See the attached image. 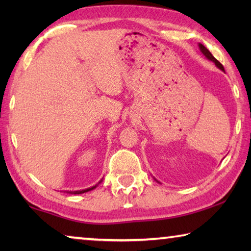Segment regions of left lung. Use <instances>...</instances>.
<instances>
[{
	"label": "left lung",
	"instance_id": "8db88e82",
	"mask_svg": "<svg viewBox=\"0 0 251 251\" xmlns=\"http://www.w3.org/2000/svg\"><path fill=\"white\" fill-rule=\"evenodd\" d=\"M199 48H201V50L202 52V54L205 55V56H206L208 59H210V61L214 62L215 64H216V66L219 67V69L222 70V71H224V66H223L222 63H220L219 61H217V59H216L214 56H212V54L205 48V46H203L202 44H199Z\"/></svg>",
	"mask_w": 251,
	"mask_h": 251
}]
</instances>
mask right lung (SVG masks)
I'll return each instance as SVG.
<instances>
[{
  "label": "right lung",
  "mask_w": 251,
  "mask_h": 251,
  "mask_svg": "<svg viewBox=\"0 0 251 251\" xmlns=\"http://www.w3.org/2000/svg\"><path fill=\"white\" fill-rule=\"evenodd\" d=\"M96 186H93L91 188H87V189H84V190H76V192H70L71 194H74V195H78V194H83V193H86V192H90V190L94 189Z\"/></svg>",
  "instance_id": "add662e5"
}]
</instances>
